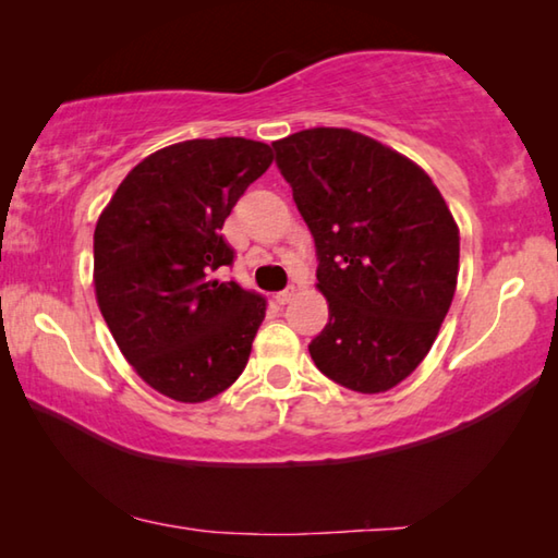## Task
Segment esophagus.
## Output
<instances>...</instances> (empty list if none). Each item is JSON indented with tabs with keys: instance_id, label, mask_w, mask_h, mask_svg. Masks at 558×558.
Segmentation results:
<instances>
[{
	"instance_id": "34e87169",
	"label": "esophagus",
	"mask_w": 558,
	"mask_h": 558,
	"mask_svg": "<svg viewBox=\"0 0 558 558\" xmlns=\"http://www.w3.org/2000/svg\"><path fill=\"white\" fill-rule=\"evenodd\" d=\"M292 295H295V288H286V290L276 292V302H278V305H288V302L292 300Z\"/></svg>"
}]
</instances>
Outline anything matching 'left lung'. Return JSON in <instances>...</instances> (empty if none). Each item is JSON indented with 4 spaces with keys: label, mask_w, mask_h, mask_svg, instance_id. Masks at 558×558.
<instances>
[{
    "label": "left lung",
    "mask_w": 558,
    "mask_h": 558,
    "mask_svg": "<svg viewBox=\"0 0 558 558\" xmlns=\"http://www.w3.org/2000/svg\"><path fill=\"white\" fill-rule=\"evenodd\" d=\"M272 149L329 302L310 356L339 386L389 391L428 354L456 295L460 233L448 204L418 165L352 130H302Z\"/></svg>",
    "instance_id": "1"
}]
</instances>
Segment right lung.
I'll return each mask as SVG.
<instances>
[{
	"mask_svg": "<svg viewBox=\"0 0 558 558\" xmlns=\"http://www.w3.org/2000/svg\"><path fill=\"white\" fill-rule=\"evenodd\" d=\"M270 162L256 140H186L145 157L100 214L98 307L120 352L169 399H211L248 364L266 298L216 270L235 258L223 221Z\"/></svg>",
	"mask_w": 558,
	"mask_h": 558,
	"instance_id": "add662e5",
	"label": "right lung"
}]
</instances>
